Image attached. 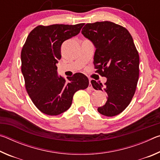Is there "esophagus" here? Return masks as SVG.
I'll use <instances>...</instances> for the list:
<instances>
[{"label": "esophagus", "mask_w": 160, "mask_h": 160, "mask_svg": "<svg viewBox=\"0 0 160 160\" xmlns=\"http://www.w3.org/2000/svg\"><path fill=\"white\" fill-rule=\"evenodd\" d=\"M89 86H88V89L89 90H93V88H92V85H91V79L90 78H89Z\"/></svg>", "instance_id": "1"}]
</instances>
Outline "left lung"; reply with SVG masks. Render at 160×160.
<instances>
[{"instance_id":"1","label":"left lung","mask_w":160,"mask_h":160,"mask_svg":"<svg viewBox=\"0 0 160 160\" xmlns=\"http://www.w3.org/2000/svg\"><path fill=\"white\" fill-rule=\"evenodd\" d=\"M81 32L96 48V71L107 78L104 86L91 80L94 90L108 97L97 111L106 116L118 115L128 106L138 81L139 55L133 39L126 28L109 21L86 24Z\"/></svg>"}]
</instances>
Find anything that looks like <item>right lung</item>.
Wrapping results in <instances>:
<instances>
[{"mask_svg":"<svg viewBox=\"0 0 160 160\" xmlns=\"http://www.w3.org/2000/svg\"><path fill=\"white\" fill-rule=\"evenodd\" d=\"M84 24L38 26L28 35L22 49V73L32 101L45 114L56 116L72 104L75 92L85 90L89 80L78 72L65 80L58 75L61 46L80 33Z\"/></svg>","mask_w":160,"mask_h":160,"instance_id":"right-lung-1","label":"right lung"}]
</instances>
